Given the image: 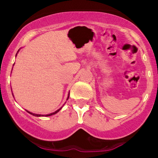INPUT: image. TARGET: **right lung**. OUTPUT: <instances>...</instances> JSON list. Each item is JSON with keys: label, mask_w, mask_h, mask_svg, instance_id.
Wrapping results in <instances>:
<instances>
[{"label": "right lung", "mask_w": 158, "mask_h": 158, "mask_svg": "<svg viewBox=\"0 0 158 158\" xmlns=\"http://www.w3.org/2000/svg\"><path fill=\"white\" fill-rule=\"evenodd\" d=\"M16 55H17V54H16ZM69 95H70V93H69V94H68V98H69ZM61 108H62V107H61ZM61 108H59V110H56V111H55V112H53V113H51V114H47V115H45V116H47V117H48V116H51V115H53V114H56V113H58V112L59 111V110H60L61 109ZM28 112V113H30V114H32V115H33V116H35V117H42V116H44V115H41V114H32V113H31V112H29V111H27Z\"/></svg>", "instance_id": "1"}]
</instances>
